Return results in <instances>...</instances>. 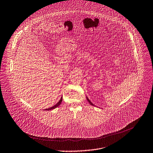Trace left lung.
I'll return each mask as SVG.
<instances>
[{"mask_svg": "<svg viewBox=\"0 0 153 153\" xmlns=\"http://www.w3.org/2000/svg\"><path fill=\"white\" fill-rule=\"evenodd\" d=\"M87 100H88V102H89V103H90V105H92V106H94V105H93V103H91V102H90V100H89V99H88V97H87Z\"/></svg>", "mask_w": 153, "mask_h": 153, "instance_id": "obj_1", "label": "left lung"}]
</instances>
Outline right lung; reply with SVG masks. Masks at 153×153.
I'll use <instances>...</instances> for the list:
<instances>
[{
  "label": "right lung",
  "mask_w": 153,
  "mask_h": 153,
  "mask_svg": "<svg viewBox=\"0 0 153 153\" xmlns=\"http://www.w3.org/2000/svg\"><path fill=\"white\" fill-rule=\"evenodd\" d=\"M62 97H61V99H60V100L59 101V102L58 103H57L55 105H54L53 106H52V107H51V108H48V109H45V110H47V111H50V110H52V109H55V108H56L57 107H58L60 104H61V103H62Z\"/></svg>",
  "instance_id": "right-lung-1"
}]
</instances>
